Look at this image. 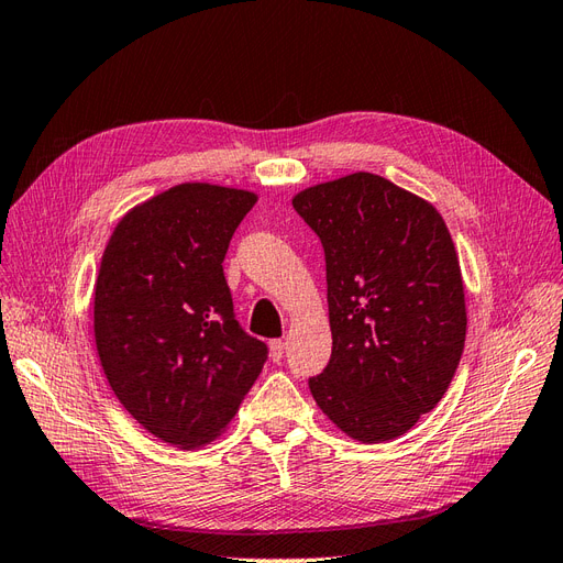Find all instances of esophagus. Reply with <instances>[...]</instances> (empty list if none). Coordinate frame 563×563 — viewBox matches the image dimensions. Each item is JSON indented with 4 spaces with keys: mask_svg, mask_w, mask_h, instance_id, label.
Segmentation results:
<instances>
[{
    "mask_svg": "<svg viewBox=\"0 0 563 563\" xmlns=\"http://www.w3.org/2000/svg\"><path fill=\"white\" fill-rule=\"evenodd\" d=\"M284 356V340H269V360L279 362Z\"/></svg>",
    "mask_w": 563,
    "mask_h": 563,
    "instance_id": "1",
    "label": "esophagus"
}]
</instances>
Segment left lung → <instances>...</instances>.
Instances as JSON below:
<instances>
[{"mask_svg":"<svg viewBox=\"0 0 563 563\" xmlns=\"http://www.w3.org/2000/svg\"><path fill=\"white\" fill-rule=\"evenodd\" d=\"M294 209L327 255L333 352L312 397L356 441L397 439L441 401L463 356L451 232L430 201L366 172L308 187Z\"/></svg>","mask_w":563,"mask_h":563,"instance_id":"1","label":"left lung"}]
</instances>
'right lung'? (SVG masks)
I'll return each instance as SVG.
<instances>
[{"label":"right lung","instance_id":"obj_1","mask_svg":"<svg viewBox=\"0 0 563 563\" xmlns=\"http://www.w3.org/2000/svg\"><path fill=\"white\" fill-rule=\"evenodd\" d=\"M258 195L180 183L119 220L100 258L93 335L114 397L157 439L225 432L267 347L234 319L223 261Z\"/></svg>","mask_w":563,"mask_h":563}]
</instances>
